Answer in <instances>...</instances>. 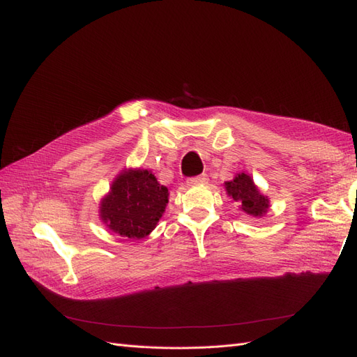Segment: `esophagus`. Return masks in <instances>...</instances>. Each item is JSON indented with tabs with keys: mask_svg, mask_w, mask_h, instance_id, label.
I'll use <instances>...</instances> for the list:
<instances>
[{
	"mask_svg": "<svg viewBox=\"0 0 357 357\" xmlns=\"http://www.w3.org/2000/svg\"><path fill=\"white\" fill-rule=\"evenodd\" d=\"M207 180H208V177H207V174H199V176H195V177H190L189 180H188V185H202V183H207Z\"/></svg>",
	"mask_w": 357,
	"mask_h": 357,
	"instance_id": "34e87169",
	"label": "esophagus"
}]
</instances>
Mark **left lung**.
<instances>
[{"mask_svg": "<svg viewBox=\"0 0 357 357\" xmlns=\"http://www.w3.org/2000/svg\"><path fill=\"white\" fill-rule=\"evenodd\" d=\"M225 186L229 197H232L235 202L240 204V208L244 213L255 215V218H261L264 213H266L269 207L268 199L259 193L250 176L241 172L232 181L226 183Z\"/></svg>", "mask_w": 357, "mask_h": 357, "instance_id": "left-lung-1", "label": "left lung"}]
</instances>
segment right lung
I'll list each match as a JSON object with an SVG mask.
<instances>
[{
	"label": "right lung",
	"instance_id": "obj_1",
	"mask_svg": "<svg viewBox=\"0 0 357 357\" xmlns=\"http://www.w3.org/2000/svg\"><path fill=\"white\" fill-rule=\"evenodd\" d=\"M168 202V189L147 169L125 171L101 202V219L112 231L142 240L155 229Z\"/></svg>",
	"mask_w": 357,
	"mask_h": 357
}]
</instances>
